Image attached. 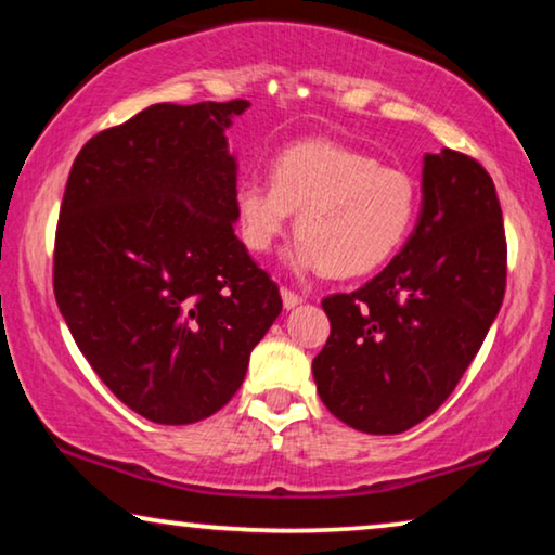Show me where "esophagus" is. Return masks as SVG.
I'll return each mask as SVG.
<instances>
[{
  "instance_id": "esophagus-1",
  "label": "esophagus",
  "mask_w": 555,
  "mask_h": 555,
  "mask_svg": "<svg viewBox=\"0 0 555 555\" xmlns=\"http://www.w3.org/2000/svg\"><path fill=\"white\" fill-rule=\"evenodd\" d=\"M280 295H283V306H285L287 310L298 306V302H302L300 295H298V293H293L291 287H280Z\"/></svg>"
}]
</instances>
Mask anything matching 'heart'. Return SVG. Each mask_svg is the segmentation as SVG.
<instances>
[{"label": "heart", "mask_w": 555, "mask_h": 555, "mask_svg": "<svg viewBox=\"0 0 555 555\" xmlns=\"http://www.w3.org/2000/svg\"><path fill=\"white\" fill-rule=\"evenodd\" d=\"M416 204L412 173L325 139L293 143L272 162L270 184L242 181L234 192L249 253L272 249L298 211L291 264L328 278H359L389 262L412 230Z\"/></svg>", "instance_id": "b5f03b06"}]
</instances>
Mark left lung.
<instances>
[{
  "label": "left lung",
  "mask_w": 555,
  "mask_h": 555,
  "mask_svg": "<svg viewBox=\"0 0 555 555\" xmlns=\"http://www.w3.org/2000/svg\"><path fill=\"white\" fill-rule=\"evenodd\" d=\"M412 237L374 280L323 298L313 359L323 404L348 427L399 435L435 414L480 351L505 295L507 245L490 173L460 151L424 156Z\"/></svg>",
  "instance_id": "left-lung-1"
}]
</instances>
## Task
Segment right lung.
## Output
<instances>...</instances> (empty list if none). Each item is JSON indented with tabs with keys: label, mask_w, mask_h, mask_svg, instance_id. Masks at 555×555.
I'll use <instances>...</instances> for the list:
<instances>
[{
	"label": "right lung",
	"mask_w": 555,
	"mask_h": 555,
	"mask_svg": "<svg viewBox=\"0 0 555 555\" xmlns=\"http://www.w3.org/2000/svg\"><path fill=\"white\" fill-rule=\"evenodd\" d=\"M247 105L156 103L93 135L67 177L57 308L101 382L156 424L219 412L283 310L234 234L224 131Z\"/></svg>",
	"instance_id": "1"
}]
</instances>
